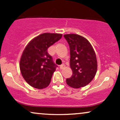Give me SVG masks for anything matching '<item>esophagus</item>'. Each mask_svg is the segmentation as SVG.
<instances>
[{"mask_svg":"<svg viewBox=\"0 0 120 120\" xmlns=\"http://www.w3.org/2000/svg\"><path fill=\"white\" fill-rule=\"evenodd\" d=\"M65 68V65L64 64H62L60 66V69H64Z\"/></svg>","mask_w":120,"mask_h":120,"instance_id":"esophagus-1","label":"esophagus"}]
</instances>
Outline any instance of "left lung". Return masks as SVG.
<instances>
[{
    "label": "left lung",
    "instance_id": "1",
    "mask_svg": "<svg viewBox=\"0 0 120 120\" xmlns=\"http://www.w3.org/2000/svg\"><path fill=\"white\" fill-rule=\"evenodd\" d=\"M64 38L70 48V67L72 75L67 78L69 86L80 88L93 79L97 71L96 54L90 43L84 37L75 34H65Z\"/></svg>",
    "mask_w": 120,
    "mask_h": 120
}]
</instances>
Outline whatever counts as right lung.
Here are the masks:
<instances>
[{"label":"right lung","mask_w":120,"mask_h":120,"mask_svg":"<svg viewBox=\"0 0 120 120\" xmlns=\"http://www.w3.org/2000/svg\"><path fill=\"white\" fill-rule=\"evenodd\" d=\"M61 37V34L43 33L33 39L25 47L20 59V68L23 78L30 86L42 89L49 85L57 66L47 49Z\"/></svg>","instance_id":"obj_1"}]
</instances>
